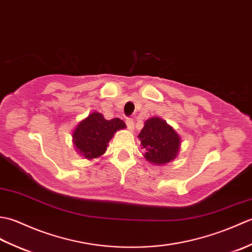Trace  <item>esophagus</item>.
<instances>
[{"mask_svg":"<svg viewBox=\"0 0 252 252\" xmlns=\"http://www.w3.org/2000/svg\"><path fill=\"white\" fill-rule=\"evenodd\" d=\"M126 126L129 127L130 130H133V127H134V120H133V118H126Z\"/></svg>","mask_w":252,"mask_h":252,"instance_id":"1","label":"esophagus"}]
</instances>
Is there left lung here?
<instances>
[{
	"mask_svg": "<svg viewBox=\"0 0 252 252\" xmlns=\"http://www.w3.org/2000/svg\"><path fill=\"white\" fill-rule=\"evenodd\" d=\"M144 157L154 164L168 163L179 153L181 138L172 127L160 118H151L138 134Z\"/></svg>",
	"mask_w": 252,
	"mask_h": 252,
	"instance_id": "left-lung-1",
	"label": "left lung"
}]
</instances>
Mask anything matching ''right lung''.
I'll return each mask as SVG.
<instances>
[{
  "label": "right lung",
  "instance_id": "add662e5",
  "mask_svg": "<svg viewBox=\"0 0 252 252\" xmlns=\"http://www.w3.org/2000/svg\"><path fill=\"white\" fill-rule=\"evenodd\" d=\"M119 118L106 120L101 114L93 112L78 125L73 132V144L79 154L88 159L101 156L116 131L125 129Z\"/></svg>",
  "mask_w": 252,
  "mask_h": 252
}]
</instances>
